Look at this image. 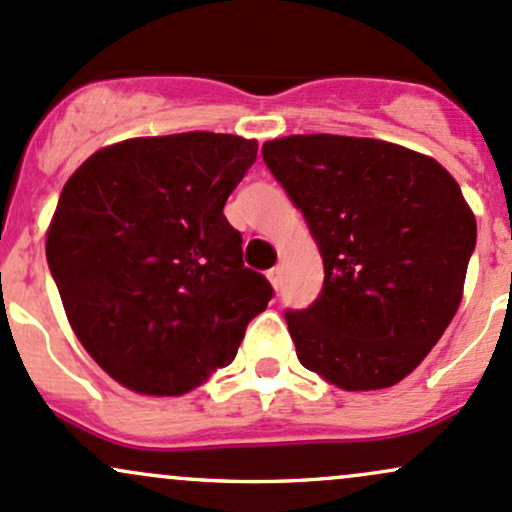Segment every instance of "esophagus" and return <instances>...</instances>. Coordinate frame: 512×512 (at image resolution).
I'll use <instances>...</instances> for the list:
<instances>
[{
  "mask_svg": "<svg viewBox=\"0 0 512 512\" xmlns=\"http://www.w3.org/2000/svg\"><path fill=\"white\" fill-rule=\"evenodd\" d=\"M268 280H271V285L275 287V290H278L280 280H283V268H280V266L271 268V271H268Z\"/></svg>",
  "mask_w": 512,
  "mask_h": 512,
  "instance_id": "34e87169",
  "label": "esophagus"
}]
</instances>
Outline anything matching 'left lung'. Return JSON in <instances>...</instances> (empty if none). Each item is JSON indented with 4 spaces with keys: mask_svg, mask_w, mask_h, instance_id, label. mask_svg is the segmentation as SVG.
Instances as JSON below:
<instances>
[{
    "mask_svg": "<svg viewBox=\"0 0 512 512\" xmlns=\"http://www.w3.org/2000/svg\"><path fill=\"white\" fill-rule=\"evenodd\" d=\"M324 258V287L287 309L297 358L348 392L421 365L462 302L476 220L435 159L392 142L290 135L261 149Z\"/></svg>",
    "mask_w": 512,
    "mask_h": 512,
    "instance_id": "obj_1",
    "label": "left lung"
}]
</instances>
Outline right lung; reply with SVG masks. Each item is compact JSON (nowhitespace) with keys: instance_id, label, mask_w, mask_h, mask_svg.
Returning a JSON list of instances; mask_svg holds the SVG:
<instances>
[{"instance_id":"obj_1","label":"right lung","mask_w":512,"mask_h":512,"mask_svg":"<svg viewBox=\"0 0 512 512\" xmlns=\"http://www.w3.org/2000/svg\"><path fill=\"white\" fill-rule=\"evenodd\" d=\"M256 152L217 132L135 137L91 154L62 188L50 273L86 353L132 392H191L232 363L273 297L222 212Z\"/></svg>"}]
</instances>
